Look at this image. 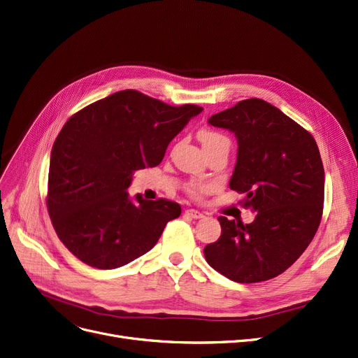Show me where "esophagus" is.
Segmentation results:
<instances>
[{"label":"esophagus","instance_id":"1","mask_svg":"<svg viewBox=\"0 0 358 358\" xmlns=\"http://www.w3.org/2000/svg\"><path fill=\"white\" fill-rule=\"evenodd\" d=\"M184 215L189 216V217H193V220H200V217H203V213L196 210V209H187L184 212Z\"/></svg>","mask_w":358,"mask_h":358}]
</instances>
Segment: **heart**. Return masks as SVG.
Listing matches in <instances>:
<instances>
[{
    "label": "heart",
    "instance_id": "obj_1",
    "mask_svg": "<svg viewBox=\"0 0 358 358\" xmlns=\"http://www.w3.org/2000/svg\"><path fill=\"white\" fill-rule=\"evenodd\" d=\"M197 137H199V141H200L203 150L212 149L215 146H221V145H225V146L229 148V141L224 134L213 131V130H209V129L200 130ZM206 190H208V185L203 184V182H193V184L189 185V193L192 196H200L201 193H205Z\"/></svg>",
    "mask_w": 358,
    "mask_h": 358
}]
</instances>
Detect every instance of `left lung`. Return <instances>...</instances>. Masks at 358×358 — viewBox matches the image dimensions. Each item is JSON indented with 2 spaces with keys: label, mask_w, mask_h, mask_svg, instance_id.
Masks as SVG:
<instances>
[{
  "label": "left lung",
  "mask_w": 358,
  "mask_h": 358,
  "mask_svg": "<svg viewBox=\"0 0 358 358\" xmlns=\"http://www.w3.org/2000/svg\"><path fill=\"white\" fill-rule=\"evenodd\" d=\"M213 127L236 134L229 189L256 212L252 224L220 216L221 237L205 247L209 265L240 284L287 271L313 240L323 212L324 169L313 136L257 98L212 115Z\"/></svg>",
  "instance_id": "1"
}]
</instances>
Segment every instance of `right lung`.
<instances>
[{
    "label": "right lung",
    "mask_w": 358,
    "mask_h": 358,
    "mask_svg": "<svg viewBox=\"0 0 358 358\" xmlns=\"http://www.w3.org/2000/svg\"><path fill=\"white\" fill-rule=\"evenodd\" d=\"M121 90L76 113L57 136L46 205L58 238L86 265L115 269L148 253L181 213L169 200L130 197L137 169L161 164L169 142L201 113Z\"/></svg>",
    "instance_id": "right-lung-1"
}]
</instances>
